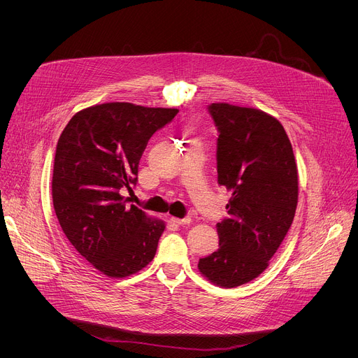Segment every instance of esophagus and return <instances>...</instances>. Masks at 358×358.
<instances>
[{
  "label": "esophagus",
  "mask_w": 358,
  "mask_h": 358,
  "mask_svg": "<svg viewBox=\"0 0 358 358\" xmlns=\"http://www.w3.org/2000/svg\"><path fill=\"white\" fill-rule=\"evenodd\" d=\"M170 221L176 225H188L191 222V218L189 217H185V218H174L173 217Z\"/></svg>",
  "instance_id": "1"
}]
</instances>
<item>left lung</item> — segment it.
<instances>
[{"label": "left lung", "mask_w": 358, "mask_h": 358, "mask_svg": "<svg viewBox=\"0 0 358 358\" xmlns=\"http://www.w3.org/2000/svg\"><path fill=\"white\" fill-rule=\"evenodd\" d=\"M208 110L220 133L218 184L232 196L228 218L217 224L220 248L199 259L198 271L229 289L258 278L283 242L297 207V166L276 117L229 103Z\"/></svg>", "instance_id": "left-lung-1"}]
</instances>
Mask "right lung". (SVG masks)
Masks as SVG:
<instances>
[{
    "instance_id": "1",
    "label": "right lung",
    "mask_w": 358,
    "mask_h": 358,
    "mask_svg": "<svg viewBox=\"0 0 358 358\" xmlns=\"http://www.w3.org/2000/svg\"><path fill=\"white\" fill-rule=\"evenodd\" d=\"M178 109L113 101L78 112L55 152L52 201L59 225L82 257L109 278H126L155 258L166 224L136 206L131 191L150 137Z\"/></svg>"
}]
</instances>
